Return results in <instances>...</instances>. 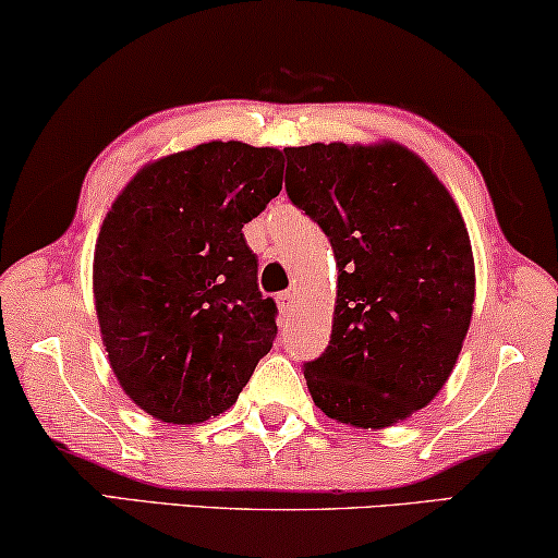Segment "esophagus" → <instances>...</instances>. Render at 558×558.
Wrapping results in <instances>:
<instances>
[{
    "mask_svg": "<svg viewBox=\"0 0 558 558\" xmlns=\"http://www.w3.org/2000/svg\"><path fill=\"white\" fill-rule=\"evenodd\" d=\"M294 302H296L294 292H281V294L277 296V304H279L281 315H292V312H294Z\"/></svg>",
    "mask_w": 558,
    "mask_h": 558,
    "instance_id": "1",
    "label": "esophagus"
}]
</instances>
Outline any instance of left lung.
I'll list each match as a JSON object with an SVG mask.
<instances>
[{
    "label": "left lung",
    "instance_id": "8db88e82",
    "mask_svg": "<svg viewBox=\"0 0 558 558\" xmlns=\"http://www.w3.org/2000/svg\"><path fill=\"white\" fill-rule=\"evenodd\" d=\"M287 195L338 264L330 345L304 365L315 407L386 429L452 376L475 302V258L454 197L399 142L287 147Z\"/></svg>",
    "mask_w": 558,
    "mask_h": 558
}]
</instances>
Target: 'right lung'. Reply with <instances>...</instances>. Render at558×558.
I'll list each match as a JSON object with an SVG mask.
<instances>
[{
  "label": "right lung",
  "mask_w": 558,
  "mask_h": 558,
  "mask_svg": "<svg viewBox=\"0 0 558 558\" xmlns=\"http://www.w3.org/2000/svg\"><path fill=\"white\" fill-rule=\"evenodd\" d=\"M284 155L205 142L144 165L106 213L94 300L113 376L167 424L231 409L277 335L241 228L279 195Z\"/></svg>",
  "instance_id": "obj_1"
}]
</instances>
